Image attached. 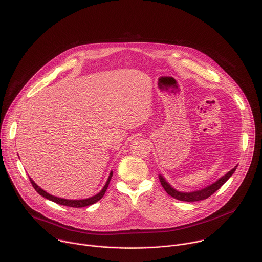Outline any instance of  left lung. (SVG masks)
I'll use <instances>...</instances> for the list:
<instances>
[{"mask_svg":"<svg viewBox=\"0 0 262 262\" xmlns=\"http://www.w3.org/2000/svg\"><path fill=\"white\" fill-rule=\"evenodd\" d=\"M238 166H235L231 171H229L226 176H224L223 178H221L219 181H216L214 184L210 185L209 187L207 188H204L200 191H195V192H191V193H183V192H179L177 190H174L164 179L163 177L159 176V180H160V183L162 185V187L164 188V190L166 191V193L178 199V200H181V201H186V202H195V201H201V200H204V199H207L208 197H210L213 193H215L231 177L232 174L236 171Z\"/></svg>","mask_w":262,"mask_h":262,"instance_id":"left-lung-1","label":"left lung"}]
</instances>
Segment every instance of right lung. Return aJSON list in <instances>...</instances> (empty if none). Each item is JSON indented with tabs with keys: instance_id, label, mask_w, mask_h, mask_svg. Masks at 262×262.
<instances>
[{
	"instance_id": "add662e5",
	"label": "right lung",
	"mask_w": 262,
	"mask_h": 262,
	"mask_svg": "<svg viewBox=\"0 0 262 262\" xmlns=\"http://www.w3.org/2000/svg\"><path fill=\"white\" fill-rule=\"evenodd\" d=\"M112 174H113V172L111 171L110 174H109V178H108V180H107L106 185L104 186V188L101 190V192H100L99 194H97V195H95V196H93V197H91V198L83 199V200H67V199L55 197V196H53V195L48 194L46 191L41 190L30 178H29V181H30L32 187L34 188V190H35L40 196H42V197H45V198H47V199H49V200H51V201H53V202H55V203H57V204H60V205L69 206V207H74V208H80V207L90 206V205H92V204L98 202L100 199L103 198V196H104V194L106 193V190H107V188H108V186H109V183H110V180H111V178H112Z\"/></svg>"
}]
</instances>
